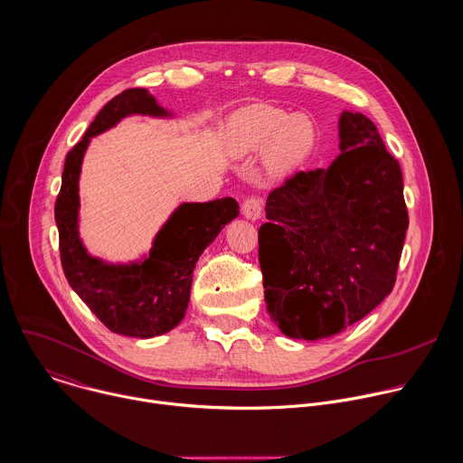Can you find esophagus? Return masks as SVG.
<instances>
[{
    "mask_svg": "<svg viewBox=\"0 0 463 463\" xmlns=\"http://www.w3.org/2000/svg\"><path fill=\"white\" fill-rule=\"evenodd\" d=\"M241 213L247 220L250 222H256L261 218V213H263V200L260 196H250L243 202L241 205Z\"/></svg>",
    "mask_w": 463,
    "mask_h": 463,
    "instance_id": "34e87169",
    "label": "esophagus"
}]
</instances>
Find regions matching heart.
<instances>
[{"label": "heart", "mask_w": 463, "mask_h": 463, "mask_svg": "<svg viewBox=\"0 0 463 463\" xmlns=\"http://www.w3.org/2000/svg\"><path fill=\"white\" fill-rule=\"evenodd\" d=\"M232 145L238 152H261L274 171H288L309 156L317 132L313 121L270 107L250 105L236 112L231 119Z\"/></svg>", "instance_id": "b5f03b06"}]
</instances>
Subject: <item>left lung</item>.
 <instances>
[{
  "mask_svg": "<svg viewBox=\"0 0 463 463\" xmlns=\"http://www.w3.org/2000/svg\"><path fill=\"white\" fill-rule=\"evenodd\" d=\"M340 156L274 189L258 231L267 313L292 340L331 338L396 281L409 227L403 178L376 125L344 110Z\"/></svg>",
  "mask_w": 463,
  "mask_h": 463,
  "instance_id": "8db88e82",
  "label": "left lung"
}]
</instances>
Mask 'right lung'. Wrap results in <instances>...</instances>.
<instances>
[{
	"label": "right lung",
	"instance_id": "obj_1",
	"mask_svg": "<svg viewBox=\"0 0 463 463\" xmlns=\"http://www.w3.org/2000/svg\"><path fill=\"white\" fill-rule=\"evenodd\" d=\"M134 114L175 116L146 89H127L112 98L67 154L54 218L69 285L107 329L145 340L173 331L184 320L196 261L240 214V207L234 198L182 203L139 260L112 263L92 256L80 238V175L85 150L90 137Z\"/></svg>",
	"mask_w": 463,
	"mask_h": 463
}]
</instances>
